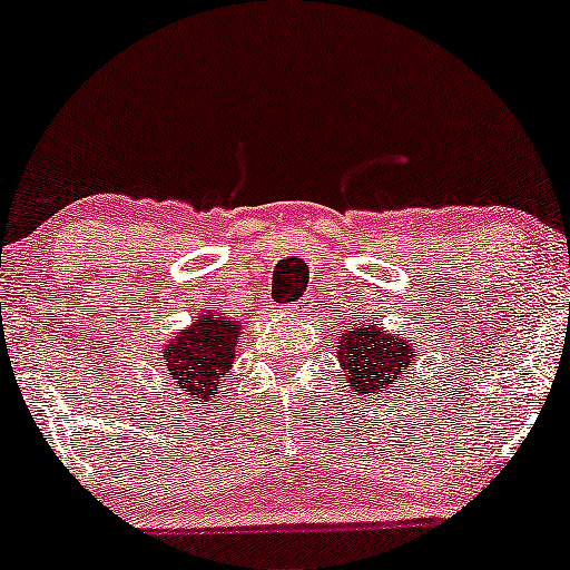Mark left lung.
I'll return each mask as SVG.
<instances>
[{"label": "left lung", "instance_id": "left-lung-1", "mask_svg": "<svg viewBox=\"0 0 570 570\" xmlns=\"http://www.w3.org/2000/svg\"><path fill=\"white\" fill-rule=\"evenodd\" d=\"M337 358L348 372L353 393H382L393 387L403 372H411L416 361V343H405L403 337L390 335L374 322H361L340 337Z\"/></svg>", "mask_w": 570, "mask_h": 570}]
</instances>
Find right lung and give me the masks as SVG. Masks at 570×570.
<instances>
[{"label": "right lung", "instance_id": "add662e5", "mask_svg": "<svg viewBox=\"0 0 570 570\" xmlns=\"http://www.w3.org/2000/svg\"><path fill=\"white\" fill-rule=\"evenodd\" d=\"M240 324L217 308H206L186 332L165 345V376L194 401H209L230 372Z\"/></svg>", "mask_w": 570, "mask_h": 570}]
</instances>
